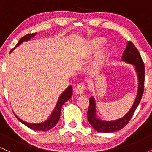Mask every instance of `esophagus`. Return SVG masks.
Here are the masks:
<instances>
[{"label":"esophagus","mask_w":152,"mask_h":152,"mask_svg":"<svg viewBox=\"0 0 152 152\" xmlns=\"http://www.w3.org/2000/svg\"><path fill=\"white\" fill-rule=\"evenodd\" d=\"M85 88H86V86L83 83H80V84H78L77 86L75 88V92H76L77 94H81L84 91Z\"/></svg>","instance_id":"esophagus-1"}]
</instances>
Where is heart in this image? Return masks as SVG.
I'll return each instance as SVG.
<instances>
[{
  "label": "heart",
  "mask_w": 152,
  "mask_h": 152,
  "mask_svg": "<svg viewBox=\"0 0 152 152\" xmlns=\"http://www.w3.org/2000/svg\"><path fill=\"white\" fill-rule=\"evenodd\" d=\"M105 41L102 38H96L91 40L89 43L87 45L86 49V54L87 56L92 55L95 53V58H94L93 64H92L91 69L93 71L99 70L102 63L105 60L106 51L103 48H101L104 46Z\"/></svg>",
  "instance_id": "heart-1"
}]
</instances>
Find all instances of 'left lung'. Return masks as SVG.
Instances as JSON below:
<instances>
[{
	"label": "left lung",
	"mask_w": 152,
	"mask_h": 152,
	"mask_svg": "<svg viewBox=\"0 0 152 152\" xmlns=\"http://www.w3.org/2000/svg\"><path fill=\"white\" fill-rule=\"evenodd\" d=\"M122 60L135 66L136 71H137L138 78H139V88H138L137 98H136L132 109L123 118L115 120V121H102L96 117L95 111V101L93 97H91L89 100V106H88V111H87V118H88V121L92 127L99 132H103V133L114 132L121 129L122 128L126 126L139 105V102L142 99L143 93H144V77H145L144 64L139 50L134 46V43L131 41L127 43L126 49L122 56Z\"/></svg>",
	"instance_id": "left-lung-1"
}]
</instances>
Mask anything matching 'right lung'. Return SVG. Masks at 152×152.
<instances>
[{
	"instance_id": "1",
	"label": "right lung",
	"mask_w": 152,
	"mask_h": 152,
	"mask_svg": "<svg viewBox=\"0 0 152 152\" xmlns=\"http://www.w3.org/2000/svg\"><path fill=\"white\" fill-rule=\"evenodd\" d=\"M36 34V33H35V34H28L26 35V36H24L23 37H22L21 38H20V41H18V43H17V45L15 46V47L19 46V45H20V43L23 42V41H28V40H30V38L31 37H34ZM14 48H13V49H14ZM13 49L10 50V52L13 50ZM71 95H72V87L70 86L68 87L65 91H64V93L61 95L60 98L58 99L56 106V108L54 109V111H53V113H52L50 117L48 118L47 121L43 122V123H41V124L28 123V122L23 121V120L20 119V118H19L18 116H16V115H15V117L18 118L19 121L21 122V123L23 124H25L26 126H28V128L31 129L35 130V131L46 132V131L50 130V129H52L53 126H55L56 124L58 123L59 118H60L61 110V107H62L63 104H64L66 102H67V101L71 98Z\"/></svg>"
}]
</instances>
